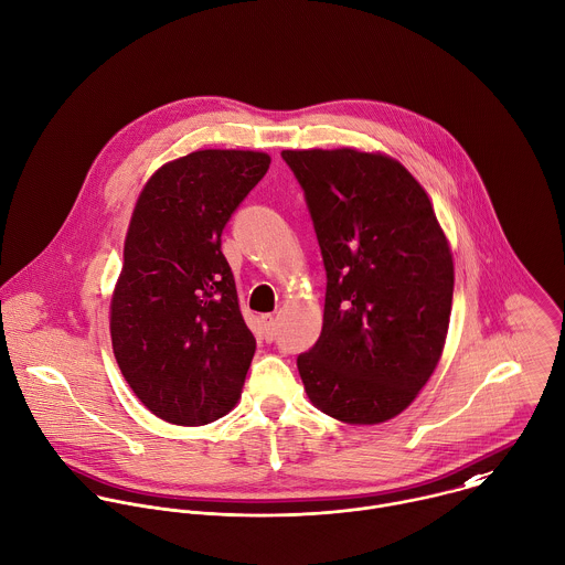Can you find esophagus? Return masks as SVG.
<instances>
[{
	"label": "esophagus",
	"instance_id": "esophagus-1",
	"mask_svg": "<svg viewBox=\"0 0 565 565\" xmlns=\"http://www.w3.org/2000/svg\"><path fill=\"white\" fill-rule=\"evenodd\" d=\"M263 324H265V338L271 342L276 338V318L271 313H265Z\"/></svg>",
	"mask_w": 565,
	"mask_h": 565
}]
</instances>
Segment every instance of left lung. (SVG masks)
I'll use <instances>...</instances> for the list:
<instances>
[{"label":"left lung","instance_id":"8db88e82","mask_svg":"<svg viewBox=\"0 0 565 565\" xmlns=\"http://www.w3.org/2000/svg\"><path fill=\"white\" fill-rule=\"evenodd\" d=\"M327 271L318 342L298 355L309 399L347 424L402 413L446 342L452 256L424 188L382 154L285 150Z\"/></svg>","mask_w":565,"mask_h":565}]
</instances>
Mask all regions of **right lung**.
Here are the masks:
<instances>
[{
    "mask_svg": "<svg viewBox=\"0 0 565 565\" xmlns=\"http://www.w3.org/2000/svg\"><path fill=\"white\" fill-rule=\"evenodd\" d=\"M271 159L245 150H199L146 183L113 294L117 364L161 419L201 426L241 397L256 351L221 234Z\"/></svg>",
    "mask_w": 565,
    "mask_h": 565,
    "instance_id": "obj_1",
    "label": "right lung"
}]
</instances>
